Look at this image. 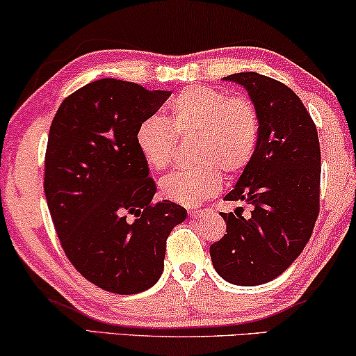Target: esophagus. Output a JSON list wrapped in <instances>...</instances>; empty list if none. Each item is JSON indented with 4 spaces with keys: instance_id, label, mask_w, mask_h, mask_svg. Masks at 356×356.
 <instances>
[{
    "instance_id": "34e87169",
    "label": "esophagus",
    "mask_w": 356,
    "mask_h": 356,
    "mask_svg": "<svg viewBox=\"0 0 356 356\" xmlns=\"http://www.w3.org/2000/svg\"><path fill=\"white\" fill-rule=\"evenodd\" d=\"M207 213H209L207 209H204V211H202V209H201V211H189V217H191V218H197V217L207 216Z\"/></svg>"
}]
</instances>
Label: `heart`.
I'll return each instance as SVG.
<instances>
[{
  "mask_svg": "<svg viewBox=\"0 0 356 356\" xmlns=\"http://www.w3.org/2000/svg\"><path fill=\"white\" fill-rule=\"evenodd\" d=\"M168 121L147 116L136 129L140 157L154 172L170 165L178 139H193L196 167L178 170L160 181V194L183 206L211 197L227 177L248 167L259 139V113L245 97H230L212 87H188L170 102Z\"/></svg>",
  "mask_w": 356,
  "mask_h": 356,
  "instance_id": "1",
  "label": "heart"
}]
</instances>
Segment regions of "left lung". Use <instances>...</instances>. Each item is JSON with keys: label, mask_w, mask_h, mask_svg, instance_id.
Segmentation results:
<instances>
[{"label": "left lung", "mask_w": 356, "mask_h": 356, "mask_svg": "<svg viewBox=\"0 0 356 356\" xmlns=\"http://www.w3.org/2000/svg\"><path fill=\"white\" fill-rule=\"evenodd\" d=\"M248 90L259 113V139L225 201L251 204L220 212L227 235L211 246L217 274L235 285L274 280L301 254L319 213L321 149L318 129L290 87L257 72L227 76Z\"/></svg>", "instance_id": "8db88e82"}]
</instances>
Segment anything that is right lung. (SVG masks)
<instances>
[{
    "label": "right lung",
    "instance_id": "1",
    "mask_svg": "<svg viewBox=\"0 0 356 356\" xmlns=\"http://www.w3.org/2000/svg\"><path fill=\"white\" fill-rule=\"evenodd\" d=\"M170 95L99 79L66 97L51 121L43 188L53 225L77 272L111 293L150 289L170 232L186 218L178 204L152 202L157 188L134 140Z\"/></svg>",
    "mask_w": 356,
    "mask_h": 356
}]
</instances>
